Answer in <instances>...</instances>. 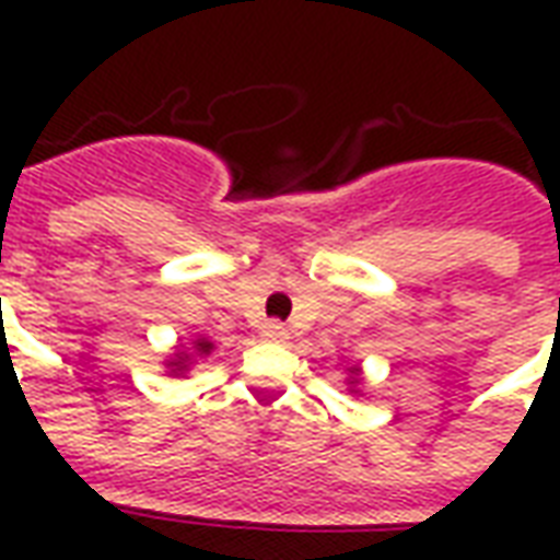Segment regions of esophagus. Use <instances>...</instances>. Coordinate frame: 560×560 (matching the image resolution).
I'll return each instance as SVG.
<instances>
[{
    "label": "esophagus",
    "instance_id": "1",
    "mask_svg": "<svg viewBox=\"0 0 560 560\" xmlns=\"http://www.w3.org/2000/svg\"><path fill=\"white\" fill-rule=\"evenodd\" d=\"M260 336L269 341H284L288 339V327H284V324H279V320H267V324H264V329H260Z\"/></svg>",
    "mask_w": 560,
    "mask_h": 560
}]
</instances>
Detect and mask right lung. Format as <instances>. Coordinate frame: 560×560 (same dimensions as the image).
<instances>
[{"label": "right lung", "instance_id": "right-lung-1", "mask_svg": "<svg viewBox=\"0 0 560 560\" xmlns=\"http://www.w3.org/2000/svg\"><path fill=\"white\" fill-rule=\"evenodd\" d=\"M209 348H212L209 341H197V351H200V353H209ZM185 360H188V353H185V351H183V353H176V363H171V365H176V369L183 372Z\"/></svg>", "mask_w": 560, "mask_h": 560}]
</instances>
